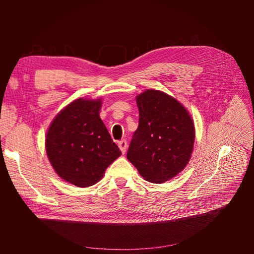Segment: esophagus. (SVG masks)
Listing matches in <instances>:
<instances>
[{
	"instance_id": "34e87169",
	"label": "esophagus",
	"mask_w": 254,
	"mask_h": 254,
	"mask_svg": "<svg viewBox=\"0 0 254 254\" xmlns=\"http://www.w3.org/2000/svg\"><path fill=\"white\" fill-rule=\"evenodd\" d=\"M118 146L120 147L122 154H124L127 152V142L126 141V139H122V141H120L118 143Z\"/></svg>"
}]
</instances>
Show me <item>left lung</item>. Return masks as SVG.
<instances>
[{"label": "left lung", "instance_id": "left-lung-1", "mask_svg": "<svg viewBox=\"0 0 254 254\" xmlns=\"http://www.w3.org/2000/svg\"><path fill=\"white\" fill-rule=\"evenodd\" d=\"M139 119L127 157L145 180L161 183L191 158L195 130L188 110L174 97L148 89L136 97Z\"/></svg>", "mask_w": 254, "mask_h": 254}]
</instances>
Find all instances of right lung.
Returning <instances> with one entry per match:
<instances>
[{
    "label": "right lung",
    "instance_id": "obj_1",
    "mask_svg": "<svg viewBox=\"0 0 254 254\" xmlns=\"http://www.w3.org/2000/svg\"><path fill=\"white\" fill-rule=\"evenodd\" d=\"M100 108V99L74 100L47 132L46 150L53 169L76 187L94 186L121 155L99 117Z\"/></svg>",
    "mask_w": 254,
    "mask_h": 254
}]
</instances>
